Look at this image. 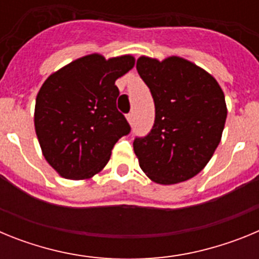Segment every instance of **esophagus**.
I'll return each mask as SVG.
<instances>
[{
  "label": "esophagus",
  "instance_id": "obj_1",
  "mask_svg": "<svg viewBox=\"0 0 259 259\" xmlns=\"http://www.w3.org/2000/svg\"><path fill=\"white\" fill-rule=\"evenodd\" d=\"M127 120H128V123H130V124H132V123H134V120H135V114L134 113L128 114Z\"/></svg>",
  "mask_w": 259,
  "mask_h": 259
}]
</instances>
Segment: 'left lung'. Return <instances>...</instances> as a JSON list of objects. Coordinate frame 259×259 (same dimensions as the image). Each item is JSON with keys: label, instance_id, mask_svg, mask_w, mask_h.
<instances>
[{"label": "left lung", "instance_id": "obj_1", "mask_svg": "<svg viewBox=\"0 0 259 259\" xmlns=\"http://www.w3.org/2000/svg\"><path fill=\"white\" fill-rule=\"evenodd\" d=\"M136 68L155 106L152 131L134 141L141 170L158 184L191 179L221 143L227 118L223 91L209 72L180 57L143 56Z\"/></svg>", "mask_w": 259, "mask_h": 259}]
</instances>
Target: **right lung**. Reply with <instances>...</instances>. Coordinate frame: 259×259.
<instances>
[{
  "mask_svg": "<svg viewBox=\"0 0 259 259\" xmlns=\"http://www.w3.org/2000/svg\"><path fill=\"white\" fill-rule=\"evenodd\" d=\"M132 56L77 58L50 75L36 97L35 130L42 155L66 179L92 178L106 166L116 141L131 127L116 109L118 77Z\"/></svg>",
  "mask_w": 259,
  "mask_h": 259,
  "instance_id": "1",
  "label": "right lung"
}]
</instances>
